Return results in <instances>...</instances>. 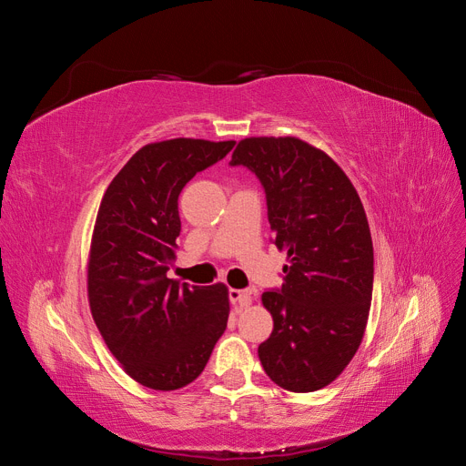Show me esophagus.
<instances>
[{"label":"esophagus","instance_id":"1","mask_svg":"<svg viewBox=\"0 0 466 466\" xmlns=\"http://www.w3.org/2000/svg\"><path fill=\"white\" fill-rule=\"evenodd\" d=\"M229 299L233 305L248 307L252 301V293L248 289H229Z\"/></svg>","mask_w":466,"mask_h":466}]
</instances>
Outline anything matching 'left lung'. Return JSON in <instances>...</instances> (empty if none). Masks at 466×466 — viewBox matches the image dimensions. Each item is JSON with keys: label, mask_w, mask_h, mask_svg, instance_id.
Wrapping results in <instances>:
<instances>
[{"label": "left lung", "mask_w": 466, "mask_h": 466, "mask_svg": "<svg viewBox=\"0 0 466 466\" xmlns=\"http://www.w3.org/2000/svg\"><path fill=\"white\" fill-rule=\"evenodd\" d=\"M229 165L260 180L270 241L289 258L281 288L262 293L274 330L260 363L281 389L319 390L354 358L370 317L373 243L361 200L327 153L298 137H247Z\"/></svg>", "instance_id": "8db88e82"}]
</instances>
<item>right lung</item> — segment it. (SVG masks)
Returning <instances> with one entry per match:
<instances>
[{
	"label": "right lung",
	"instance_id": "1",
	"mask_svg": "<svg viewBox=\"0 0 466 466\" xmlns=\"http://www.w3.org/2000/svg\"><path fill=\"white\" fill-rule=\"evenodd\" d=\"M233 146L190 137L149 144L112 178L98 208L91 313L124 371L155 390L192 383L228 329V288L178 284L167 270L180 233L182 188Z\"/></svg>",
	"mask_w": 466,
	"mask_h": 466
}]
</instances>
